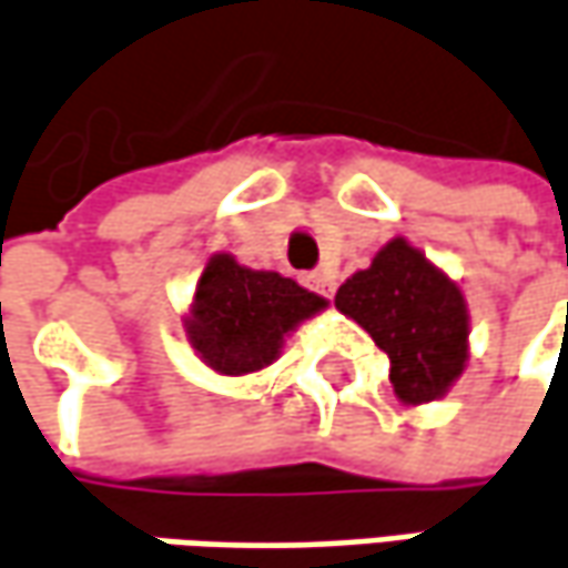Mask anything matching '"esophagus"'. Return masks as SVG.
Instances as JSON below:
<instances>
[{
  "label": "esophagus",
  "instance_id": "1",
  "mask_svg": "<svg viewBox=\"0 0 568 568\" xmlns=\"http://www.w3.org/2000/svg\"><path fill=\"white\" fill-rule=\"evenodd\" d=\"M308 285L317 292V295H324V298H331L333 295V276L331 273H324V270H317V273H311Z\"/></svg>",
  "mask_w": 568,
  "mask_h": 568
}]
</instances>
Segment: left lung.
<instances>
[{"mask_svg":"<svg viewBox=\"0 0 568 568\" xmlns=\"http://www.w3.org/2000/svg\"><path fill=\"white\" fill-rule=\"evenodd\" d=\"M336 308L387 353L390 384L404 404H429L464 372V295L404 237L384 244L368 270L339 285Z\"/></svg>","mask_w":568,"mask_h":568,"instance_id":"1","label":"left lung"}]
</instances>
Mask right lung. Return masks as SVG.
Masks as SVG:
<instances>
[{
    "label": "right lung",
    "mask_w": 568,
    "mask_h": 568,
    "mask_svg": "<svg viewBox=\"0 0 568 568\" xmlns=\"http://www.w3.org/2000/svg\"><path fill=\"white\" fill-rule=\"evenodd\" d=\"M321 308H327L321 295L280 273L247 270L215 254L196 283L186 336L210 368L247 375L280 356L285 333Z\"/></svg>",
    "instance_id": "right-lung-1"
}]
</instances>
